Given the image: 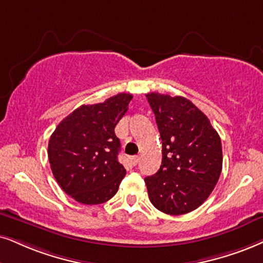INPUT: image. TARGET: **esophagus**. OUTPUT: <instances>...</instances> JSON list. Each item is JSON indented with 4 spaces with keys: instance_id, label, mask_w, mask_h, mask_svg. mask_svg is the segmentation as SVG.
Segmentation results:
<instances>
[{
    "instance_id": "1",
    "label": "esophagus",
    "mask_w": 263,
    "mask_h": 263,
    "mask_svg": "<svg viewBox=\"0 0 263 263\" xmlns=\"http://www.w3.org/2000/svg\"><path fill=\"white\" fill-rule=\"evenodd\" d=\"M129 161H131V164L134 165V166H136L139 162V156L138 155H135V156H131V158H129Z\"/></svg>"
}]
</instances>
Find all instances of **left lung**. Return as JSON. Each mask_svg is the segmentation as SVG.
Wrapping results in <instances>:
<instances>
[{
  "mask_svg": "<svg viewBox=\"0 0 263 263\" xmlns=\"http://www.w3.org/2000/svg\"><path fill=\"white\" fill-rule=\"evenodd\" d=\"M162 141V161L144 178L152 204L167 215L198 209L214 191L222 171V144L204 112L189 99L145 95Z\"/></svg>",
  "mask_w": 263,
  "mask_h": 263,
  "instance_id": "1",
  "label": "left lung"
}]
</instances>
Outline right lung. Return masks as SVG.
<instances>
[{
  "label": "right lung",
  "mask_w": 263,
  "mask_h": 263,
  "mask_svg": "<svg viewBox=\"0 0 263 263\" xmlns=\"http://www.w3.org/2000/svg\"><path fill=\"white\" fill-rule=\"evenodd\" d=\"M132 95L119 93L103 103L81 105L59 122L48 142V160L66 194L86 205L108 201L126 170L118 160L120 139L115 126Z\"/></svg>",
  "instance_id": "right-lung-1"
}]
</instances>
